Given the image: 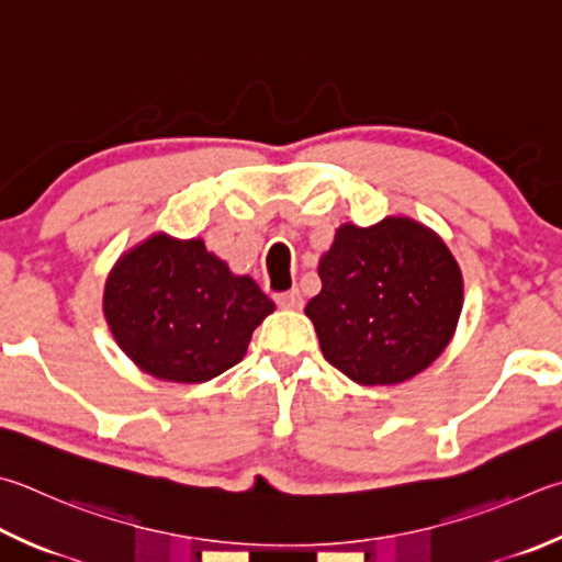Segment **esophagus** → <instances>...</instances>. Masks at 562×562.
<instances>
[{
    "label": "esophagus",
    "instance_id": "esophagus-1",
    "mask_svg": "<svg viewBox=\"0 0 562 562\" xmlns=\"http://www.w3.org/2000/svg\"><path fill=\"white\" fill-rule=\"evenodd\" d=\"M274 302H278V307H282V310H302V304H304L300 290L274 294Z\"/></svg>",
    "mask_w": 562,
    "mask_h": 562
}]
</instances>
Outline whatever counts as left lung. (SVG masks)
Returning a JSON list of instances; mask_svg holds the SVG:
<instances>
[{
    "label": "left lung",
    "instance_id": "8db88e82",
    "mask_svg": "<svg viewBox=\"0 0 562 562\" xmlns=\"http://www.w3.org/2000/svg\"><path fill=\"white\" fill-rule=\"evenodd\" d=\"M310 316L324 359L359 385H395L450 346L464 302L445 240L411 216L369 228L344 223L319 260Z\"/></svg>",
    "mask_w": 562,
    "mask_h": 562
}]
</instances>
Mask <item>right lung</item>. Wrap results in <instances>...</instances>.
Returning <instances> with one entry per match:
<instances>
[{
	"mask_svg": "<svg viewBox=\"0 0 562 562\" xmlns=\"http://www.w3.org/2000/svg\"><path fill=\"white\" fill-rule=\"evenodd\" d=\"M274 304L248 274L201 238L151 233L122 252L105 280L112 339L151 379L206 383L243 361L255 326Z\"/></svg>",
	"mask_w": 562,
	"mask_h": 562,
	"instance_id": "right-lung-1",
	"label": "right lung"
}]
</instances>
